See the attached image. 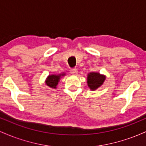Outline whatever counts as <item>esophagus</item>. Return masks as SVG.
<instances>
[{
	"label": "esophagus",
	"instance_id": "esophagus-1",
	"mask_svg": "<svg viewBox=\"0 0 146 146\" xmlns=\"http://www.w3.org/2000/svg\"><path fill=\"white\" fill-rule=\"evenodd\" d=\"M70 73L73 75H76L78 73V70H77V68H71L70 70Z\"/></svg>",
	"mask_w": 146,
	"mask_h": 146
}]
</instances>
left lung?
<instances>
[{
    "instance_id": "obj_1",
    "label": "left lung",
    "mask_w": 146,
    "mask_h": 146,
    "mask_svg": "<svg viewBox=\"0 0 146 146\" xmlns=\"http://www.w3.org/2000/svg\"><path fill=\"white\" fill-rule=\"evenodd\" d=\"M106 79L104 75H100L99 73H90L87 78L88 86L91 90H95L104 83Z\"/></svg>"
}]
</instances>
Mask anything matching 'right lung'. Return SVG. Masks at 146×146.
Instances as JSON below:
<instances>
[{
    "label": "right lung",
    "mask_w": 146,
    "mask_h": 146,
    "mask_svg": "<svg viewBox=\"0 0 146 146\" xmlns=\"http://www.w3.org/2000/svg\"><path fill=\"white\" fill-rule=\"evenodd\" d=\"M62 75H64V74H60L58 75H49V76L46 78V85L49 87H51V88H56V86L58 84V82H59L60 77H61Z\"/></svg>",
    "instance_id": "add662e5"
}]
</instances>
